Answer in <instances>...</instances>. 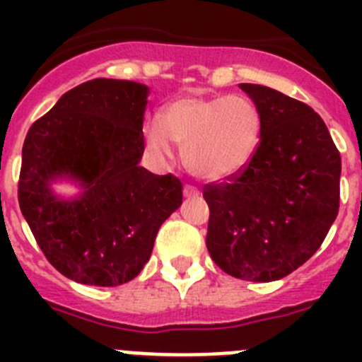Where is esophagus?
I'll return each instance as SVG.
<instances>
[{
  "mask_svg": "<svg viewBox=\"0 0 362 362\" xmlns=\"http://www.w3.org/2000/svg\"><path fill=\"white\" fill-rule=\"evenodd\" d=\"M183 194H185V196H187V197H196L197 194H199V190H197L196 187H192V185H185Z\"/></svg>",
  "mask_w": 362,
  "mask_h": 362,
  "instance_id": "esophagus-1",
  "label": "esophagus"
}]
</instances>
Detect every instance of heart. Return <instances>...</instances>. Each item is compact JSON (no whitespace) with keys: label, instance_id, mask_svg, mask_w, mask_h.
<instances>
[{"label":"heart","instance_id":"1","mask_svg":"<svg viewBox=\"0 0 362 362\" xmlns=\"http://www.w3.org/2000/svg\"><path fill=\"white\" fill-rule=\"evenodd\" d=\"M146 146L159 159H172L175 143L197 177L226 181L246 170L263 139V114L245 95H187L166 105L143 127Z\"/></svg>","mask_w":362,"mask_h":362}]
</instances>
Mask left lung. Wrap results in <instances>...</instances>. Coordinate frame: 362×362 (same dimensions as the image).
I'll use <instances>...</instances> for the list:
<instances>
[{"instance_id": "8db88e82", "label": "left lung", "mask_w": 362, "mask_h": 362, "mask_svg": "<svg viewBox=\"0 0 362 362\" xmlns=\"http://www.w3.org/2000/svg\"><path fill=\"white\" fill-rule=\"evenodd\" d=\"M263 114V139L246 170L204 185L206 248L228 276L270 283L305 264L339 212L341 153L308 105L241 83Z\"/></svg>"}]
</instances>
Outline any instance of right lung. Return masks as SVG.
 Here are the masks:
<instances>
[{"label": "right lung", "mask_w": 362, "mask_h": 362, "mask_svg": "<svg viewBox=\"0 0 362 362\" xmlns=\"http://www.w3.org/2000/svg\"><path fill=\"white\" fill-rule=\"evenodd\" d=\"M148 86L98 78L59 98L23 143L18 199L37 245L63 276L119 286L143 270L159 226L183 203L175 175L139 166ZM70 178V200L52 183Z\"/></svg>", "instance_id": "1"}]
</instances>
